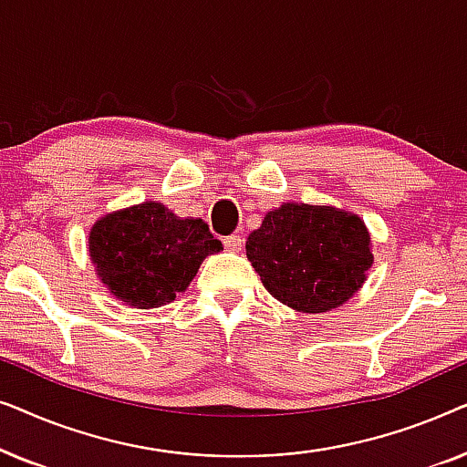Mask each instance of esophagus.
Masks as SVG:
<instances>
[{
	"label": "esophagus",
	"instance_id": "34e87169",
	"mask_svg": "<svg viewBox=\"0 0 467 467\" xmlns=\"http://www.w3.org/2000/svg\"><path fill=\"white\" fill-rule=\"evenodd\" d=\"M223 246H225L227 251L238 253V251H242V246H244V240H242V235L232 234V235H227V238H223Z\"/></svg>",
	"mask_w": 467,
	"mask_h": 467
}]
</instances>
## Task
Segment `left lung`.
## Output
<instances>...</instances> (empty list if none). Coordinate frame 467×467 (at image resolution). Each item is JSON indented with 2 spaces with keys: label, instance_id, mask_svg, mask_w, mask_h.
Listing matches in <instances>:
<instances>
[{
  "label": "left lung",
  "instance_id": "left-lung-1",
  "mask_svg": "<svg viewBox=\"0 0 467 467\" xmlns=\"http://www.w3.org/2000/svg\"><path fill=\"white\" fill-rule=\"evenodd\" d=\"M246 257L270 296L312 315L353 297L374 261L359 216L308 203L270 210L248 235Z\"/></svg>",
  "mask_w": 467,
  "mask_h": 467
}]
</instances>
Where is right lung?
<instances>
[{
	"mask_svg": "<svg viewBox=\"0 0 467 467\" xmlns=\"http://www.w3.org/2000/svg\"><path fill=\"white\" fill-rule=\"evenodd\" d=\"M221 248L202 219H178L157 202L101 216L88 234L101 283L133 308L174 302L202 261Z\"/></svg>",
	"mask_w": 467,
	"mask_h": 467,
	"instance_id": "right-lung-1",
	"label": "right lung"
}]
</instances>
